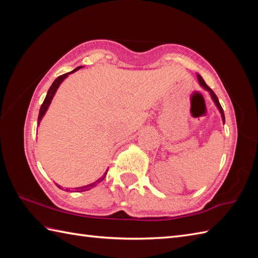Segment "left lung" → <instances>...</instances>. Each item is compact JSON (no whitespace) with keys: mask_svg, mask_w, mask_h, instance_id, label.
Returning <instances> with one entry per match:
<instances>
[{"mask_svg":"<svg viewBox=\"0 0 258 258\" xmlns=\"http://www.w3.org/2000/svg\"><path fill=\"white\" fill-rule=\"evenodd\" d=\"M197 80H199V83L201 84V86L203 87V89L206 90L208 93H210V95H211V97H212V100L214 101V103H215L216 107L218 108V111H220V113H221V115H222L223 123H225V115H224V111H223V108H222V106H221L220 101H218V98H217L216 94H215V93H214V92L210 89V87L207 86V84L205 83V81L203 80V78H202V76H201L200 74H197Z\"/></svg>","mask_w":258,"mask_h":258,"instance_id":"1","label":"left lung"}]
</instances>
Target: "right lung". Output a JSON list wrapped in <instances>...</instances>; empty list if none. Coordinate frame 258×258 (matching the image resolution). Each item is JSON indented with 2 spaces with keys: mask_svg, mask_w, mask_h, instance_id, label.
Wrapping results in <instances>:
<instances>
[{
  "mask_svg": "<svg viewBox=\"0 0 258 258\" xmlns=\"http://www.w3.org/2000/svg\"><path fill=\"white\" fill-rule=\"evenodd\" d=\"M82 68H83V67H78L75 70H73L72 72L65 73V74H63V75H61V76H58V78L53 82V84L51 85V87H50V89H48V91H47V94H46V96H45V100H44V102H43L42 106H41V108H40V113H38V118H37V125H40V122L42 120L43 116H44V115H45V113H46V111H47V108H48V106H50V104H51V102H52V100H53V97H54V95H55V93H56V91H57V89H58V86L62 84V82H63L65 79H67L70 74H72V73L76 72V71L82 69ZM106 173H107V171L105 172V174H104L101 178H98L97 180H95L94 183L89 184V185H85V186H82V187H76L75 189H78L76 191H84V190H89L90 188H93V187H94V186H96L98 183L102 182V180L104 179V177H105ZM56 186H57L58 188L63 189L62 186H59V185H57V184H56ZM63 190L69 191V188H65V189H63Z\"/></svg>",
  "mask_w": 258,
  "mask_h": 258,
  "instance_id": "obj_1",
  "label": "right lung"
}]
</instances>
